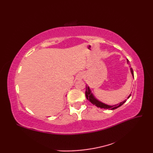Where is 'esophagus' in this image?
I'll return each mask as SVG.
<instances>
[{
  "instance_id": "34e87169",
  "label": "esophagus",
  "mask_w": 153,
  "mask_h": 153,
  "mask_svg": "<svg viewBox=\"0 0 153 153\" xmlns=\"http://www.w3.org/2000/svg\"><path fill=\"white\" fill-rule=\"evenodd\" d=\"M83 77V73H80L78 74V78L79 79H82Z\"/></svg>"
}]
</instances>
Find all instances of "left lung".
Wrapping results in <instances>:
<instances>
[{
    "instance_id": "8db88e82",
    "label": "left lung",
    "mask_w": 153,
    "mask_h": 153,
    "mask_svg": "<svg viewBox=\"0 0 153 153\" xmlns=\"http://www.w3.org/2000/svg\"><path fill=\"white\" fill-rule=\"evenodd\" d=\"M127 62H128V63H129V60L127 59ZM130 70H131V72L132 76H134V71H133V69L131 68H130ZM85 96H86V98L87 99V100H89V101L91 102L93 105L97 106L98 108H105V109H109V110H114L118 108V107L121 106L123 103L126 102V100H123V101L121 102L120 104H118V105H113V106H110V105H107L105 103H102L99 100H98L97 99H96L94 96L93 95V94L91 92V90L89 89V87L88 86L86 85V91H85ZM131 96V95L128 97V98H129V97Z\"/></svg>"
}]
</instances>
